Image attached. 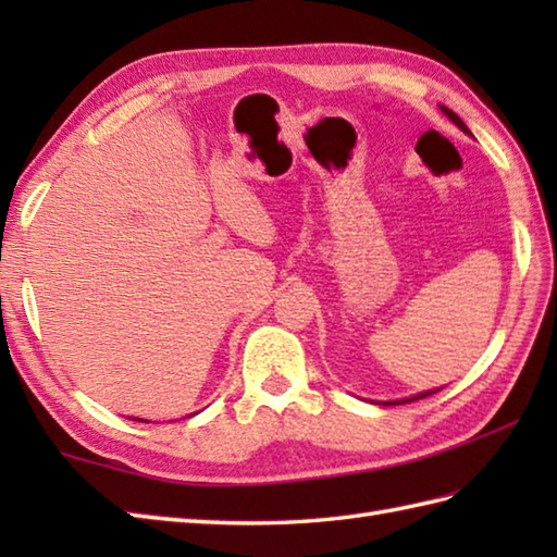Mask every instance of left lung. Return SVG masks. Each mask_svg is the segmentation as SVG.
<instances>
[{"label":"left lung","mask_w":557,"mask_h":557,"mask_svg":"<svg viewBox=\"0 0 557 557\" xmlns=\"http://www.w3.org/2000/svg\"><path fill=\"white\" fill-rule=\"evenodd\" d=\"M447 116H449V122H455L459 128H461V132H465V134H471L469 132V128H467V124L465 122H461L459 120V116L453 112V110H447V108H441ZM433 393H437V389H431V393H419V395H413V397H407V399H397V401H385V405H405V401H417V399H423V397H429V395H433Z\"/></svg>","instance_id":"1"}]
</instances>
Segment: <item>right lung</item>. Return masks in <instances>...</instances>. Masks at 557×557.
<instances>
[{
    "mask_svg": "<svg viewBox=\"0 0 557 557\" xmlns=\"http://www.w3.org/2000/svg\"><path fill=\"white\" fill-rule=\"evenodd\" d=\"M136 421H144V419H136Z\"/></svg>",
    "mask_w": 557,
    "mask_h": 557,
    "instance_id": "obj_1",
    "label": "right lung"
}]
</instances>
